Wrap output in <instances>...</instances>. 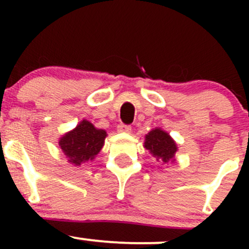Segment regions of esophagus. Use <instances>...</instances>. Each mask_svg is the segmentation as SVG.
<instances>
[{"instance_id":"1","label":"esophagus","mask_w":249,"mask_h":249,"mask_svg":"<svg viewBox=\"0 0 249 249\" xmlns=\"http://www.w3.org/2000/svg\"><path fill=\"white\" fill-rule=\"evenodd\" d=\"M117 129L118 132H123V134H130V132H131V126L126 124H123V123L118 125Z\"/></svg>"}]
</instances>
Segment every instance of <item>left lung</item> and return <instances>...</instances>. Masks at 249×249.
Wrapping results in <instances>:
<instances>
[{
	"instance_id": "left-lung-1",
	"label": "left lung",
	"mask_w": 249,
	"mask_h": 249,
	"mask_svg": "<svg viewBox=\"0 0 249 249\" xmlns=\"http://www.w3.org/2000/svg\"><path fill=\"white\" fill-rule=\"evenodd\" d=\"M144 148L149 150L161 165H166L170 160L173 159L175 153L177 152L176 143L170 135L160 129L152 130L145 136Z\"/></svg>"
}]
</instances>
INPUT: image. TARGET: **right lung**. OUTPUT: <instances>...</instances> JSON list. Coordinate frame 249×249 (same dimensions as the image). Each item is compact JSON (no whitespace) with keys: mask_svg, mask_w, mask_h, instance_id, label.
Returning a JSON list of instances; mask_svg holds the SVG:
<instances>
[{"mask_svg":"<svg viewBox=\"0 0 249 249\" xmlns=\"http://www.w3.org/2000/svg\"><path fill=\"white\" fill-rule=\"evenodd\" d=\"M106 136L105 130L96 129L91 123L83 120L76 129L60 140L59 144L67 160L71 164L80 166L99 154Z\"/></svg>","mask_w":249,"mask_h":249,"instance_id":"add662e5","label":"right lung"}]
</instances>
